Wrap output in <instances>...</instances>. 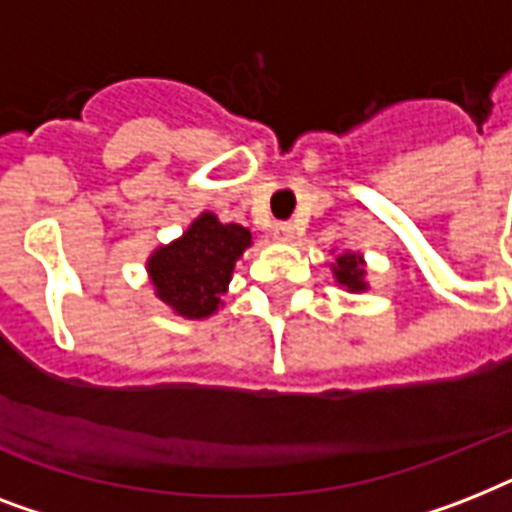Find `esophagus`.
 <instances>
[{
  "label": "esophagus",
  "mask_w": 512,
  "mask_h": 512,
  "mask_svg": "<svg viewBox=\"0 0 512 512\" xmlns=\"http://www.w3.org/2000/svg\"><path fill=\"white\" fill-rule=\"evenodd\" d=\"M273 236L279 241H292L295 239V225L292 223H276L273 225Z\"/></svg>",
  "instance_id": "esophagus-1"
}]
</instances>
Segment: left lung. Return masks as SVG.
Masks as SVG:
<instances>
[{
    "label": "left lung",
    "instance_id": "left-lung-1",
    "mask_svg": "<svg viewBox=\"0 0 512 512\" xmlns=\"http://www.w3.org/2000/svg\"><path fill=\"white\" fill-rule=\"evenodd\" d=\"M335 276H337V281H340V284H345V287L353 289V292H361V289H366L364 268H361V257H356V255L337 257Z\"/></svg>",
    "mask_w": 512,
    "mask_h": 512
}]
</instances>
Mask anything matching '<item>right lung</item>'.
I'll list each match as a JSON object with an SVG mask.
<instances>
[{
    "label": "right lung",
    "instance_id": "obj_1",
    "mask_svg": "<svg viewBox=\"0 0 512 512\" xmlns=\"http://www.w3.org/2000/svg\"><path fill=\"white\" fill-rule=\"evenodd\" d=\"M252 244V233L236 223L223 225L212 212L196 220L170 247L156 249L148 273L159 300L180 316L204 319L217 311L231 281L233 265Z\"/></svg>",
    "mask_w": 512,
    "mask_h": 512
}]
</instances>
